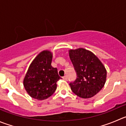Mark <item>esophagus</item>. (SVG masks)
<instances>
[{
    "instance_id": "1",
    "label": "esophagus",
    "mask_w": 126,
    "mask_h": 126,
    "mask_svg": "<svg viewBox=\"0 0 126 126\" xmlns=\"http://www.w3.org/2000/svg\"><path fill=\"white\" fill-rule=\"evenodd\" d=\"M62 79H64V80H67V79H68L67 76L65 75V76H64V77H62Z\"/></svg>"
}]
</instances>
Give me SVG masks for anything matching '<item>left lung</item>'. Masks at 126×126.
Instances as JSON below:
<instances>
[{
    "label": "left lung",
    "mask_w": 126,
    "mask_h": 126,
    "mask_svg": "<svg viewBox=\"0 0 126 126\" xmlns=\"http://www.w3.org/2000/svg\"><path fill=\"white\" fill-rule=\"evenodd\" d=\"M69 57L77 78L69 83L72 91L82 98H90L105 85L106 70L99 59L83 48L69 51Z\"/></svg>",
    "instance_id": "1"
}]
</instances>
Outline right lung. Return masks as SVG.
<instances>
[{
	"instance_id": "right-lung-1",
	"label": "right lung",
	"mask_w": 126,
	"mask_h": 126,
	"mask_svg": "<svg viewBox=\"0 0 126 126\" xmlns=\"http://www.w3.org/2000/svg\"><path fill=\"white\" fill-rule=\"evenodd\" d=\"M52 55L43 51L33 60L23 80L25 90L31 97L38 100L47 99L55 92L61 79L57 69L51 66Z\"/></svg>"
}]
</instances>
